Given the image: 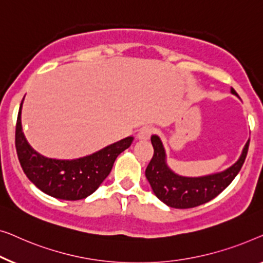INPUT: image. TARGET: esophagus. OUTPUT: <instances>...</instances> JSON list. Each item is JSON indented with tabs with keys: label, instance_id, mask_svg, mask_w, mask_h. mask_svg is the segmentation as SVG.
Here are the masks:
<instances>
[{
	"label": "esophagus",
	"instance_id": "1",
	"mask_svg": "<svg viewBox=\"0 0 263 263\" xmlns=\"http://www.w3.org/2000/svg\"><path fill=\"white\" fill-rule=\"evenodd\" d=\"M154 133V128L150 126L143 127L142 130H139V132L137 133V138L139 140H147L151 137V135Z\"/></svg>",
	"mask_w": 263,
	"mask_h": 263
}]
</instances>
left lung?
Wrapping results in <instances>:
<instances>
[{"mask_svg":"<svg viewBox=\"0 0 263 263\" xmlns=\"http://www.w3.org/2000/svg\"><path fill=\"white\" fill-rule=\"evenodd\" d=\"M231 93L238 96L234 88H231ZM151 144L154 146V156L146 167L145 176L155 195L174 209H191L202 205L220 194L239 173L249 147L248 140L237 162L223 172L190 177L181 176L169 168L167 154L160 137L151 136Z\"/></svg>","mask_w":263,"mask_h":263,"instance_id":"obj_1","label":"left lung"}]
</instances>
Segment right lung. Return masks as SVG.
Returning a JSON list of instances; mask_svg holds the SVG:
<instances>
[{
  "label": "right lung",
  "mask_w": 263,
  "mask_h": 263,
  "mask_svg": "<svg viewBox=\"0 0 263 263\" xmlns=\"http://www.w3.org/2000/svg\"><path fill=\"white\" fill-rule=\"evenodd\" d=\"M22 103L24 100L17 114L15 131L17 157L29 181L50 197L62 200H81L89 197L108 176L117 157L133 142V137H126L94 154L75 160L45 157L29 145L24 135Z\"/></svg>",
  "instance_id": "1"
}]
</instances>
